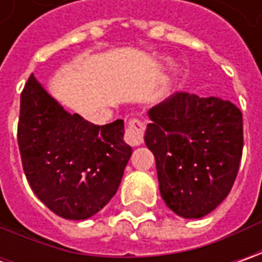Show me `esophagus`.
Instances as JSON below:
<instances>
[{
    "instance_id": "obj_1",
    "label": "esophagus",
    "mask_w": 262,
    "mask_h": 262,
    "mask_svg": "<svg viewBox=\"0 0 262 262\" xmlns=\"http://www.w3.org/2000/svg\"><path fill=\"white\" fill-rule=\"evenodd\" d=\"M144 131H146V125L144 122H141L140 119L133 118L128 121V125L125 129V141L129 146L137 147L143 144L144 141Z\"/></svg>"
}]
</instances>
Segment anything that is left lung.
I'll list each match as a JSON object with an SVG mask.
<instances>
[{
	"instance_id": "8db88e82",
	"label": "left lung",
	"mask_w": 262,
	"mask_h": 262,
	"mask_svg": "<svg viewBox=\"0 0 262 262\" xmlns=\"http://www.w3.org/2000/svg\"><path fill=\"white\" fill-rule=\"evenodd\" d=\"M144 141L160 195L184 219L211 213L230 192L244 148L242 112L220 97L175 93L148 111Z\"/></svg>"
}]
</instances>
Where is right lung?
Segmentation results:
<instances>
[{"label": "right lung", "instance_id": "1", "mask_svg": "<svg viewBox=\"0 0 262 262\" xmlns=\"http://www.w3.org/2000/svg\"><path fill=\"white\" fill-rule=\"evenodd\" d=\"M124 121L95 125L70 114L36 77L20 97L17 140L29 185L51 211L86 220L115 195L133 148Z\"/></svg>", "mask_w": 262, "mask_h": 262}]
</instances>
